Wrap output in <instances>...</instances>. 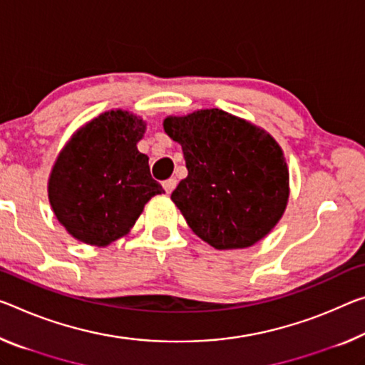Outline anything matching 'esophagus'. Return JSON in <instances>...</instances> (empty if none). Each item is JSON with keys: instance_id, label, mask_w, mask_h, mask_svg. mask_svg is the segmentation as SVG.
Wrapping results in <instances>:
<instances>
[{"instance_id": "34e87169", "label": "esophagus", "mask_w": 365, "mask_h": 365, "mask_svg": "<svg viewBox=\"0 0 365 365\" xmlns=\"http://www.w3.org/2000/svg\"><path fill=\"white\" fill-rule=\"evenodd\" d=\"M162 187H164L167 195H170L173 192V188L177 187V180L175 178H169V180H165L164 183H162Z\"/></svg>"}]
</instances>
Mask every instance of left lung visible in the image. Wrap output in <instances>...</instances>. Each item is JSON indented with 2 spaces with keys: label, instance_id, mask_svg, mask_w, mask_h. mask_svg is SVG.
<instances>
[{
  "label": "left lung",
  "instance_id": "left-lung-1",
  "mask_svg": "<svg viewBox=\"0 0 365 365\" xmlns=\"http://www.w3.org/2000/svg\"><path fill=\"white\" fill-rule=\"evenodd\" d=\"M164 131L182 146L188 175L172 201L216 250L248 248L279 222L289 201L284 153L268 131L219 108L169 115Z\"/></svg>",
  "mask_w": 365,
  "mask_h": 365
}]
</instances>
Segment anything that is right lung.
I'll list each match as a JSON object with an SVG mask.
<instances>
[{
  "label": "right lung",
  "instance_id": "right-lung-1",
  "mask_svg": "<svg viewBox=\"0 0 365 365\" xmlns=\"http://www.w3.org/2000/svg\"><path fill=\"white\" fill-rule=\"evenodd\" d=\"M146 121L113 108L73 133L48 177V201L66 232L83 244L107 247L131 230L155 195L164 193L136 144Z\"/></svg>",
  "mask_w": 365,
  "mask_h": 365
}]
</instances>
